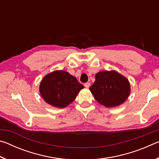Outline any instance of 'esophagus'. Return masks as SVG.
<instances>
[{"label": "esophagus", "instance_id": "esophagus-1", "mask_svg": "<svg viewBox=\"0 0 159 159\" xmlns=\"http://www.w3.org/2000/svg\"><path fill=\"white\" fill-rule=\"evenodd\" d=\"M84 86L86 88H88L90 86V83H89V82H87V83H85V84H84Z\"/></svg>", "mask_w": 159, "mask_h": 159}]
</instances>
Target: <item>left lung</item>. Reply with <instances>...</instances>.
<instances>
[{"label":"left lung","mask_w":159,"mask_h":159,"mask_svg":"<svg viewBox=\"0 0 159 159\" xmlns=\"http://www.w3.org/2000/svg\"><path fill=\"white\" fill-rule=\"evenodd\" d=\"M89 89L99 104L111 108L128 99L130 85L127 78L114 70L102 71L96 74L95 81Z\"/></svg>","instance_id":"1"}]
</instances>
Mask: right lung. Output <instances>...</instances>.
Masks as SVG:
<instances>
[{
    "instance_id": "right-lung-1",
    "label": "right lung",
    "mask_w": 159,
    "mask_h": 159,
    "mask_svg": "<svg viewBox=\"0 0 159 159\" xmlns=\"http://www.w3.org/2000/svg\"><path fill=\"white\" fill-rule=\"evenodd\" d=\"M84 86L76 77L63 70H57L43 77L39 91L46 103L57 108H64L76 99Z\"/></svg>"
}]
</instances>
